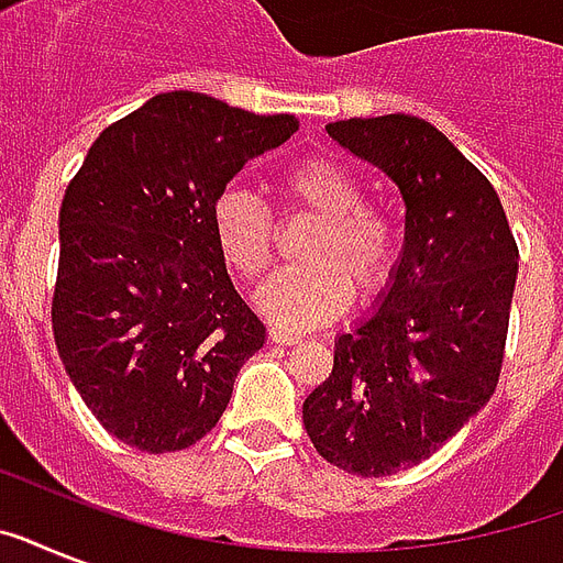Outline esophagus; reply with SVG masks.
<instances>
[{"instance_id": "obj_1", "label": "esophagus", "mask_w": 563, "mask_h": 563, "mask_svg": "<svg viewBox=\"0 0 563 563\" xmlns=\"http://www.w3.org/2000/svg\"><path fill=\"white\" fill-rule=\"evenodd\" d=\"M268 339H272L274 344H298L300 335L298 333H289V330H280V327H272L268 330Z\"/></svg>"}]
</instances>
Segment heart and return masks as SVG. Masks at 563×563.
<instances>
[{
	"mask_svg": "<svg viewBox=\"0 0 563 563\" xmlns=\"http://www.w3.org/2000/svg\"><path fill=\"white\" fill-rule=\"evenodd\" d=\"M291 207L316 216L300 256L307 263L277 272L256 291V309L289 330L324 324L360 295H374L391 280L400 260V228L385 210L362 201L360 180L335 161L307 157L283 172ZM212 233L224 263L256 280L274 254V219L256 195L230 189L212 203Z\"/></svg>",
	"mask_w": 563,
	"mask_h": 563,
	"instance_id": "1",
	"label": "heart"
}]
</instances>
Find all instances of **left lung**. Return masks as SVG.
<instances>
[{"instance_id":"8db88e82","label":"left lung","mask_w":563,"mask_h":563,"mask_svg":"<svg viewBox=\"0 0 563 563\" xmlns=\"http://www.w3.org/2000/svg\"><path fill=\"white\" fill-rule=\"evenodd\" d=\"M327 134L406 203L391 286L339 335L333 371L303 402L318 455L376 479L429 459L497 391L520 251L497 189L427 119H344Z\"/></svg>"}]
</instances>
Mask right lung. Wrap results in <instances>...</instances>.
Returning a JSON list of instances; mask_svg holds the SVG:
<instances>
[{
	"mask_svg": "<svg viewBox=\"0 0 563 563\" xmlns=\"http://www.w3.org/2000/svg\"><path fill=\"white\" fill-rule=\"evenodd\" d=\"M298 131L203 92L148 99L99 134L60 203L52 330L101 427L143 453L201 441L265 344L212 233V203Z\"/></svg>",
	"mask_w": 563,
	"mask_h": 563,
	"instance_id": "1",
	"label": "right lung"
}]
</instances>
